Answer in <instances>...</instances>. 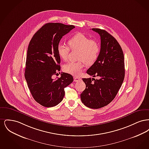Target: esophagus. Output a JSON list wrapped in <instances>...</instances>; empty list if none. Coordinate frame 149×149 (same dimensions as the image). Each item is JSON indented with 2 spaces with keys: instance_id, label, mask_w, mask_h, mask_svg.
Here are the masks:
<instances>
[{
  "instance_id": "obj_1",
  "label": "esophagus",
  "mask_w": 149,
  "mask_h": 149,
  "mask_svg": "<svg viewBox=\"0 0 149 149\" xmlns=\"http://www.w3.org/2000/svg\"><path fill=\"white\" fill-rule=\"evenodd\" d=\"M74 81H75V82H77V81H79L81 80V79L80 78H79V77H74Z\"/></svg>"
}]
</instances>
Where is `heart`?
I'll list each match as a JSON object with an SVG mask.
<instances>
[{
	"instance_id": "1",
	"label": "heart",
	"mask_w": 149,
	"mask_h": 149,
	"mask_svg": "<svg viewBox=\"0 0 149 149\" xmlns=\"http://www.w3.org/2000/svg\"><path fill=\"white\" fill-rule=\"evenodd\" d=\"M68 43L72 50H79L78 60L77 62L70 61L64 65V71L74 76L79 75L84 67L83 62L87 66L94 64L98 58L100 46L97 41L91 40L81 33H78L71 37ZM70 51L67 45L59 43L57 46V52L63 60H66Z\"/></svg>"
}]
</instances>
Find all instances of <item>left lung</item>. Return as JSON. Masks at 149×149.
I'll return each instance as SVG.
<instances>
[{
    "instance_id": "8db88e82",
    "label": "left lung",
    "mask_w": 149,
    "mask_h": 149,
    "mask_svg": "<svg viewBox=\"0 0 149 149\" xmlns=\"http://www.w3.org/2000/svg\"><path fill=\"white\" fill-rule=\"evenodd\" d=\"M92 30L100 37V52L98 58L86 73L98 79H82L86 88L80 98L85 106L98 109L110 103L120 89L125 73L124 55L113 36L103 29Z\"/></svg>"
}]
</instances>
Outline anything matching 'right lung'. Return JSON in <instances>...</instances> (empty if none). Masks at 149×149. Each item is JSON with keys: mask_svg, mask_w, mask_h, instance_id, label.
Segmentation results:
<instances>
[{"mask_svg": "<svg viewBox=\"0 0 149 149\" xmlns=\"http://www.w3.org/2000/svg\"><path fill=\"white\" fill-rule=\"evenodd\" d=\"M75 28L73 25L48 23L36 32L29 43L24 77L36 101L45 107L55 106L65 95L64 88L73 81L72 76L60 71V57L57 46L63 36Z\"/></svg>", "mask_w": 149, "mask_h": 149, "instance_id": "right-lung-1", "label": "right lung"}]
</instances>
